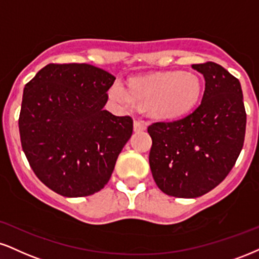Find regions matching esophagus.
I'll return each instance as SVG.
<instances>
[{
	"label": "esophagus",
	"mask_w": 259,
	"mask_h": 259,
	"mask_svg": "<svg viewBox=\"0 0 259 259\" xmlns=\"http://www.w3.org/2000/svg\"><path fill=\"white\" fill-rule=\"evenodd\" d=\"M146 127H147V124L145 121L139 119L134 120V130L135 132H143V130H146Z\"/></svg>",
	"instance_id": "1"
}]
</instances>
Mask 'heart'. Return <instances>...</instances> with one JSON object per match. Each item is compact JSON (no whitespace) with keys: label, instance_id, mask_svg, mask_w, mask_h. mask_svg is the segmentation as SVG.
<instances>
[{"label":"heart","instance_id":"b5f03b06","mask_svg":"<svg viewBox=\"0 0 259 259\" xmlns=\"http://www.w3.org/2000/svg\"><path fill=\"white\" fill-rule=\"evenodd\" d=\"M201 80L193 72H163L130 79L129 90L120 82L110 89L113 101L125 108H148L158 119H174L194 107L201 95Z\"/></svg>","mask_w":259,"mask_h":259}]
</instances>
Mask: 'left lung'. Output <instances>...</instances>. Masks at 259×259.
<instances>
[{
    "mask_svg": "<svg viewBox=\"0 0 259 259\" xmlns=\"http://www.w3.org/2000/svg\"><path fill=\"white\" fill-rule=\"evenodd\" d=\"M205 78L201 104L188 116L148 126L149 166L165 194L198 198L228 176L245 140L246 111L238 78L207 61L192 65Z\"/></svg>",
    "mask_w": 259,
    "mask_h": 259,
    "instance_id": "8db88e82",
    "label": "left lung"
}]
</instances>
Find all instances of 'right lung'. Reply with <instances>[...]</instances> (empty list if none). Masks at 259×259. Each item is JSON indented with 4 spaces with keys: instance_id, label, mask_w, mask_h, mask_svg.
I'll use <instances>...</instances> for the list:
<instances>
[{
    "instance_id": "obj_1",
    "label": "right lung",
    "mask_w": 259,
    "mask_h": 259,
    "mask_svg": "<svg viewBox=\"0 0 259 259\" xmlns=\"http://www.w3.org/2000/svg\"><path fill=\"white\" fill-rule=\"evenodd\" d=\"M114 79L89 64H49L25 85L23 151L40 182L58 194L87 197L111 179L134 123L104 110Z\"/></svg>"
}]
</instances>
